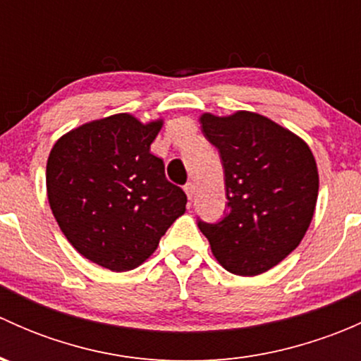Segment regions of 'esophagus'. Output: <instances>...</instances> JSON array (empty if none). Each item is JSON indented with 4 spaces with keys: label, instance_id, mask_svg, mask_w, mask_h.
<instances>
[{
    "label": "esophagus",
    "instance_id": "esophagus-1",
    "mask_svg": "<svg viewBox=\"0 0 361 361\" xmlns=\"http://www.w3.org/2000/svg\"><path fill=\"white\" fill-rule=\"evenodd\" d=\"M185 192H187V197L192 201V197H194V194H195V185L192 183V181H188V183L185 185Z\"/></svg>",
    "mask_w": 361,
    "mask_h": 361
}]
</instances>
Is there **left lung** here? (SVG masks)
Masks as SVG:
<instances>
[{
  "label": "left lung",
  "instance_id": "8db88e82",
  "mask_svg": "<svg viewBox=\"0 0 361 361\" xmlns=\"http://www.w3.org/2000/svg\"><path fill=\"white\" fill-rule=\"evenodd\" d=\"M218 148L227 213L197 220L216 260L232 274L257 276L288 257L304 238L318 199V169L307 145L258 113L201 116Z\"/></svg>",
  "mask_w": 361,
  "mask_h": 361
}]
</instances>
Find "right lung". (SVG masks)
Here are the masks:
<instances>
[{"label": "right lung", "mask_w": 361, "mask_h": 361, "mask_svg": "<svg viewBox=\"0 0 361 361\" xmlns=\"http://www.w3.org/2000/svg\"><path fill=\"white\" fill-rule=\"evenodd\" d=\"M162 122L106 116L64 134L47 162V194L73 248L115 272L143 264L185 213L187 195L150 152Z\"/></svg>", "instance_id": "add662e5"}]
</instances>
